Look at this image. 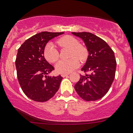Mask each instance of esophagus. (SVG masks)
Segmentation results:
<instances>
[{
  "label": "esophagus",
  "mask_w": 133,
  "mask_h": 133,
  "mask_svg": "<svg viewBox=\"0 0 133 133\" xmlns=\"http://www.w3.org/2000/svg\"><path fill=\"white\" fill-rule=\"evenodd\" d=\"M69 74V73H68V74H61V76L62 77H65V76H68Z\"/></svg>",
  "instance_id": "1"
}]
</instances>
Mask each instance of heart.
Segmentation results:
<instances>
[{
	"mask_svg": "<svg viewBox=\"0 0 133 133\" xmlns=\"http://www.w3.org/2000/svg\"><path fill=\"white\" fill-rule=\"evenodd\" d=\"M58 45L61 47H69L72 49L71 56H77L81 60H84L86 57V49L80 45L79 41L71 36H65L57 41ZM44 57L49 62L54 63L57 61L59 57V52L57 47L52 42H49L45 45L44 51ZM79 59L76 57L65 60L62 59L56 64V70L61 74H68L74 71L79 65Z\"/></svg>",
	"mask_w": 133,
	"mask_h": 133,
	"instance_id": "1",
	"label": "heart"
}]
</instances>
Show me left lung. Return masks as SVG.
<instances>
[{"mask_svg":"<svg viewBox=\"0 0 133 133\" xmlns=\"http://www.w3.org/2000/svg\"><path fill=\"white\" fill-rule=\"evenodd\" d=\"M84 42L89 56L81 70L89 74L81 75L74 88L87 101L102 98L108 92L115 77L116 61L112 49L104 41L92 33L72 32Z\"/></svg>","mask_w":133,"mask_h":133,"instance_id":"left-lung-1","label":"left lung"}]
</instances>
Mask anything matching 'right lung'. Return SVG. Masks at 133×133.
I'll list each match as a JSON object with an SVG mask.
<instances>
[{
  "label": "right lung",
  "instance_id": "add662e5",
  "mask_svg": "<svg viewBox=\"0 0 133 133\" xmlns=\"http://www.w3.org/2000/svg\"><path fill=\"white\" fill-rule=\"evenodd\" d=\"M62 34L42 32L27 39L18 49L16 59L18 81L24 94L34 101H47L59 89L62 77L47 76L54 68L45 60L44 51L49 41Z\"/></svg>",
  "mask_w": 133,
  "mask_h": 133
}]
</instances>
